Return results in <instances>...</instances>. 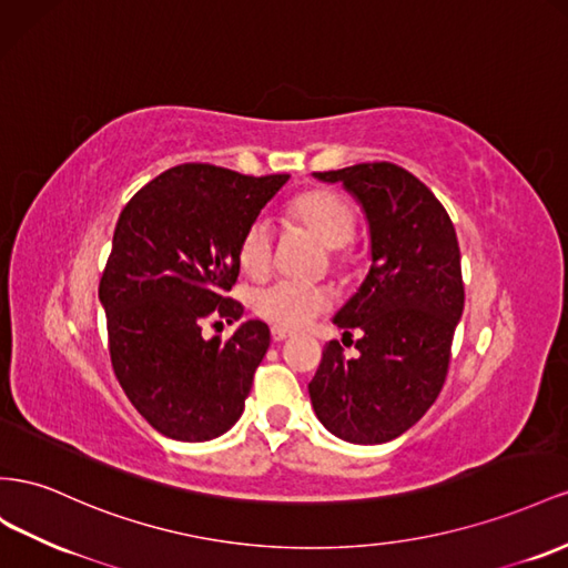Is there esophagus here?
Wrapping results in <instances>:
<instances>
[{
    "instance_id": "esophagus-1",
    "label": "esophagus",
    "mask_w": 568,
    "mask_h": 568,
    "mask_svg": "<svg viewBox=\"0 0 568 568\" xmlns=\"http://www.w3.org/2000/svg\"><path fill=\"white\" fill-rule=\"evenodd\" d=\"M288 336H291L288 329H284V327H272V339H274V342H284V339H288Z\"/></svg>"
}]
</instances>
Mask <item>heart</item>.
<instances>
[{
  "instance_id": "1",
  "label": "heart",
  "mask_w": 568,
  "mask_h": 568,
  "mask_svg": "<svg viewBox=\"0 0 568 568\" xmlns=\"http://www.w3.org/2000/svg\"><path fill=\"white\" fill-rule=\"evenodd\" d=\"M288 217L320 239L329 248L334 270L354 265L356 253L351 239L356 234L358 214L346 195L329 189H313L296 195L288 203ZM274 236L265 217L253 220L239 243V263L251 277H263L272 265ZM334 296L327 286H308L296 282H274L255 291L253 308L280 327H303L325 313Z\"/></svg>"
}]
</instances>
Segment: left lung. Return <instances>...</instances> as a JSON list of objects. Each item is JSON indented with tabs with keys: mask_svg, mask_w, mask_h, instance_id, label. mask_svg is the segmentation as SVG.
I'll return each mask as SVG.
<instances>
[{
	"mask_svg": "<svg viewBox=\"0 0 568 568\" xmlns=\"http://www.w3.org/2000/svg\"><path fill=\"white\" fill-rule=\"evenodd\" d=\"M315 176L342 181L361 201L373 265L334 317L344 344L361 332L358 354L348 358L329 342L308 385L311 402L332 435L382 444L416 425L447 379L464 313L462 251L447 210L404 166L365 162Z\"/></svg>",
	"mask_w": 568,
	"mask_h": 568,
	"instance_id": "obj_1",
	"label": "left lung"
}]
</instances>
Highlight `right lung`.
I'll list each match as a JSON object with an SVG mask.
<instances>
[{"mask_svg":"<svg viewBox=\"0 0 568 568\" xmlns=\"http://www.w3.org/2000/svg\"><path fill=\"white\" fill-rule=\"evenodd\" d=\"M286 181L189 162L145 183L119 214L100 280L110 358L129 402L164 437L207 442L241 418L270 327L248 320L229 339H205L203 325L241 317L229 296L239 243Z\"/></svg>","mask_w":568,"mask_h":568,"instance_id":"add662e5","label":"right lung"}]
</instances>
